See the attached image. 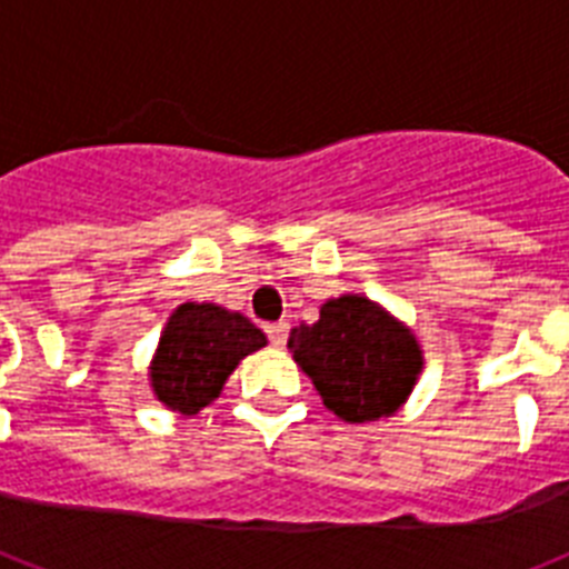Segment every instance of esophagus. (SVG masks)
<instances>
[{
    "mask_svg": "<svg viewBox=\"0 0 569 569\" xmlns=\"http://www.w3.org/2000/svg\"><path fill=\"white\" fill-rule=\"evenodd\" d=\"M266 336H269L271 347H277V350H280V347L286 343V336H289V323H283V321L269 323V327H266Z\"/></svg>",
    "mask_w": 569,
    "mask_h": 569,
    "instance_id": "obj_1",
    "label": "esophagus"
}]
</instances>
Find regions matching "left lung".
<instances>
[{
    "instance_id": "8db88e82",
    "label": "left lung",
    "mask_w": 569,
    "mask_h": 569,
    "mask_svg": "<svg viewBox=\"0 0 569 569\" xmlns=\"http://www.w3.org/2000/svg\"><path fill=\"white\" fill-rule=\"evenodd\" d=\"M289 350L343 422L396 413L422 370L417 338L358 295L327 300L318 323L292 329Z\"/></svg>"
}]
</instances>
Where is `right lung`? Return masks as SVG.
Listing matches in <instances>:
<instances>
[{"instance_id":"right-lung-1","label":"right lung","mask_w":569,"mask_h":569,"mask_svg":"<svg viewBox=\"0 0 569 569\" xmlns=\"http://www.w3.org/2000/svg\"><path fill=\"white\" fill-rule=\"evenodd\" d=\"M260 347H266V336L240 312L181 303L152 358V390L170 410L196 413L217 399L233 367Z\"/></svg>"}]
</instances>
